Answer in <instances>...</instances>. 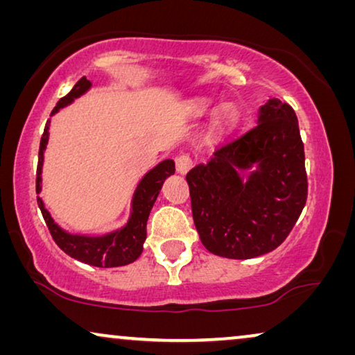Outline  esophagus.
I'll list each match as a JSON object with an SVG mask.
<instances>
[{
	"mask_svg": "<svg viewBox=\"0 0 355 355\" xmlns=\"http://www.w3.org/2000/svg\"><path fill=\"white\" fill-rule=\"evenodd\" d=\"M191 168H192V158L186 153L178 155V157H176V171L179 174H186Z\"/></svg>",
	"mask_w": 355,
	"mask_h": 355,
	"instance_id": "34e87169",
	"label": "esophagus"
}]
</instances>
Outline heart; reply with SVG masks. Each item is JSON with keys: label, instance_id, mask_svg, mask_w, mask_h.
I'll return each instance as SVG.
<instances>
[{"label": "heart", "instance_id": "1", "mask_svg": "<svg viewBox=\"0 0 355 355\" xmlns=\"http://www.w3.org/2000/svg\"><path fill=\"white\" fill-rule=\"evenodd\" d=\"M220 119L223 123H227V121L231 119V110L230 108H223L221 113H220Z\"/></svg>", "mask_w": 355, "mask_h": 355}]
</instances>
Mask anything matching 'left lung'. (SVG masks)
<instances>
[{
	"label": "left lung",
	"mask_w": 355,
	"mask_h": 355,
	"mask_svg": "<svg viewBox=\"0 0 355 355\" xmlns=\"http://www.w3.org/2000/svg\"><path fill=\"white\" fill-rule=\"evenodd\" d=\"M241 171L251 172L245 182ZM186 179L193 223L208 252L245 260L275 250L307 200L304 144L294 110L268 100L254 128L223 140Z\"/></svg>",
	"instance_id": "1"
}]
</instances>
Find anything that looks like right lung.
<instances>
[{
    "label": "right lung",
    "instance_id": "obj_1",
    "mask_svg": "<svg viewBox=\"0 0 355 355\" xmlns=\"http://www.w3.org/2000/svg\"><path fill=\"white\" fill-rule=\"evenodd\" d=\"M92 87V82L87 80L85 77L77 82L72 87V90L66 96L58 101L55 110L51 114L64 108L72 103L80 95H84ZM48 129H50V121L43 130L40 140V150H38V168H37V193L42 191V166H43V152H45L48 144ZM174 174V162L173 159H164L157 164L153 169L145 174L142 181L139 182L132 197V211L128 225L121 227L118 231L110 232L105 236H80V234H69L64 230H61L53 220L50 213L43 205V200L37 197L38 207H40L43 220H45L48 230L53 241L56 242L58 247L72 259L84 261L87 265L100 266V268H113V266H123L135 261L142 254L144 242L147 237V220L152 210L155 200H157L164 179Z\"/></svg>",
    "mask_w": 355,
    "mask_h": 355
}]
</instances>
